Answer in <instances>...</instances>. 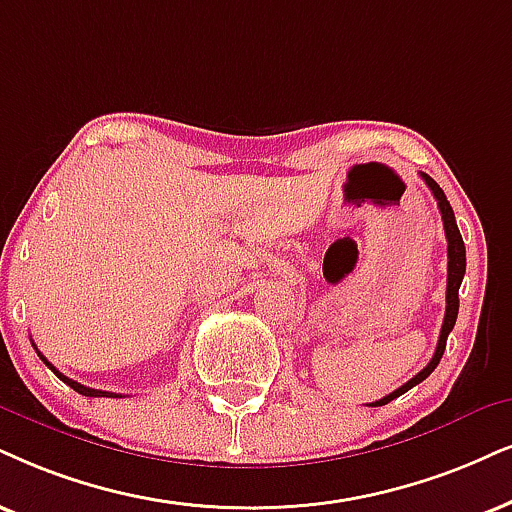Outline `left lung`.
<instances>
[{
	"label": "left lung",
	"mask_w": 512,
	"mask_h": 512,
	"mask_svg": "<svg viewBox=\"0 0 512 512\" xmlns=\"http://www.w3.org/2000/svg\"><path fill=\"white\" fill-rule=\"evenodd\" d=\"M423 177L425 184H428V189L432 191V196L437 200V208L442 212V222H444V234H446V243H449V248H446V255H449V267H446V314H444V323H442V333H439V342H437V349H435V357L430 359V364L423 368L418 375H413L406 385H401L399 390H394L392 394H387V397L373 401V404L368 406H383L387 401H392L394 397H399V394L409 392L411 387H416L418 383H423L428 375L435 371L439 359H442L444 349H446V338H449V333L454 331L456 326V316H458V288H461V281L465 276V245H463V238H461V231H458L456 226V217H454V210H451L449 200H446L444 191L439 189V184L428 174H420Z\"/></svg>",
	"instance_id": "left-lung-1"
}]
</instances>
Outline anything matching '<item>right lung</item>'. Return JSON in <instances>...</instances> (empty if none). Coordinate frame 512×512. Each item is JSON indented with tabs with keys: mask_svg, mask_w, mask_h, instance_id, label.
<instances>
[{
	"mask_svg": "<svg viewBox=\"0 0 512 512\" xmlns=\"http://www.w3.org/2000/svg\"><path fill=\"white\" fill-rule=\"evenodd\" d=\"M37 354H40V352H37ZM40 359L44 361V364H47V366L51 368V371H54V373L58 375V378H61V380H63V383H66L68 387H73V390H75V392H80V394H84V397H125V394H115V392H103V390H92V387H84V385H80V383H75V380H73V378H66V375H63V373H58V371H56V368H54V366H51L47 359H44V357H42V354H40Z\"/></svg>",
	"mask_w": 512,
	"mask_h": 512,
	"instance_id": "right-lung-1",
	"label": "right lung"
}]
</instances>
